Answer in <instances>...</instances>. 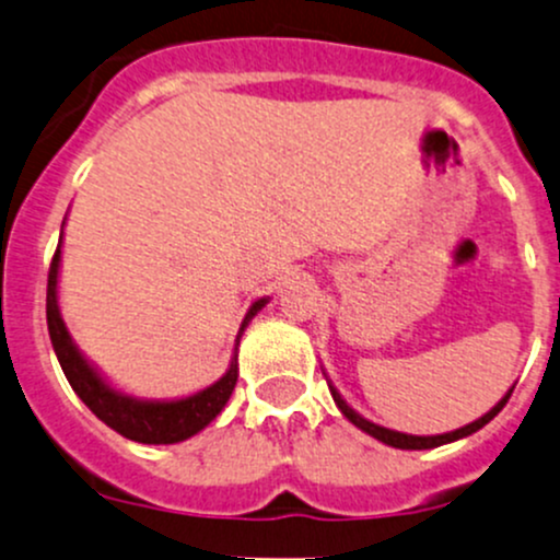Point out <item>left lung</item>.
<instances>
[{
    "label": "left lung",
    "mask_w": 560,
    "mask_h": 560,
    "mask_svg": "<svg viewBox=\"0 0 560 560\" xmlns=\"http://www.w3.org/2000/svg\"><path fill=\"white\" fill-rule=\"evenodd\" d=\"M327 384H329V394H332L335 405H338V410L346 416V419L354 423L357 429H362V432L370 434V438L381 440L384 445H392V448H402V451H429V448H438V445H448V443H456V440H462V438H469V434H475L478 429L486 427V423L491 421L493 416L504 408V405H508L510 394H513V388H515V386H510L508 394H504V397L499 399V402L493 405L488 413H482L478 421L467 423V427H458V429H453V432H443V434H405V432H397V429H386V427H381V423H373L370 419H364L362 413H357V410L346 402L343 394L332 386V381H327Z\"/></svg>",
    "instance_id": "8db88e82"
}]
</instances>
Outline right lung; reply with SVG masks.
<instances>
[{
    "mask_svg": "<svg viewBox=\"0 0 560 560\" xmlns=\"http://www.w3.org/2000/svg\"><path fill=\"white\" fill-rule=\"evenodd\" d=\"M67 222V220H63ZM61 244L63 231L58 238L56 257L50 262V273H47V332H50L52 351H56L58 362H61L63 375H67L69 386L74 394L98 416L109 429L120 432L122 438L133 440V443L144 445H174L182 440H190L201 429L209 427L222 408L231 399L235 381H238V343L244 329L249 322L265 308L270 298H257L246 311L244 322H241L238 335H235V349L225 373L214 381V384L198 388V392L187 394V397L172 399H144L137 394H128L117 388L96 364L91 362L74 343L72 332H69L67 322L61 316V305H58V276H61Z\"/></svg>",
    "mask_w": 560,
    "mask_h": 560,
    "instance_id": "add662e5",
    "label": "right lung"
}]
</instances>
